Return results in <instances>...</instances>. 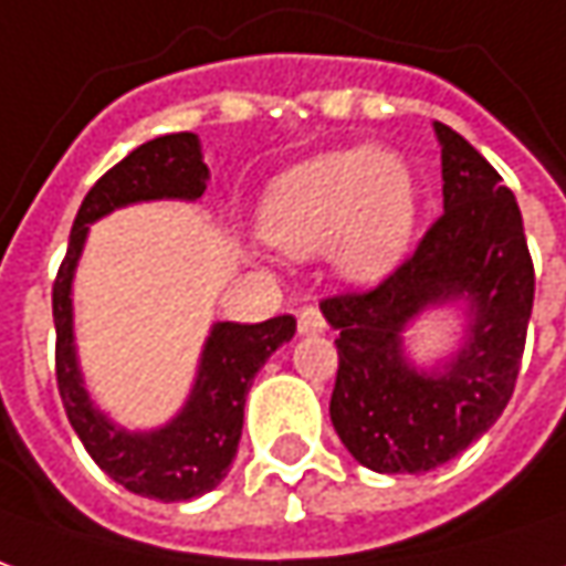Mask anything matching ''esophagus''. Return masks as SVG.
<instances>
[{
  "instance_id": "obj_1",
  "label": "esophagus",
  "mask_w": 566,
  "mask_h": 566,
  "mask_svg": "<svg viewBox=\"0 0 566 566\" xmlns=\"http://www.w3.org/2000/svg\"><path fill=\"white\" fill-rule=\"evenodd\" d=\"M328 325H325V315L318 306H300L297 313V332L300 334H318L325 332Z\"/></svg>"
}]
</instances>
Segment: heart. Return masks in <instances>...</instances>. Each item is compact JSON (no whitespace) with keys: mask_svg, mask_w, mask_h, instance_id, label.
Masks as SVG:
<instances>
[{"mask_svg":"<svg viewBox=\"0 0 566 566\" xmlns=\"http://www.w3.org/2000/svg\"><path fill=\"white\" fill-rule=\"evenodd\" d=\"M418 217L415 176L390 151L318 154L282 172L263 198L260 226L275 248L313 253L332 241L337 266L375 279L394 266Z\"/></svg>","mask_w":566,"mask_h":566,"instance_id":"heart-1","label":"heart"}]
</instances>
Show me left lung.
Here are the masks:
<instances>
[{
  "instance_id": "left-lung-1",
  "label": "left lung",
  "mask_w": 566,
  "mask_h": 566,
  "mask_svg": "<svg viewBox=\"0 0 566 566\" xmlns=\"http://www.w3.org/2000/svg\"><path fill=\"white\" fill-rule=\"evenodd\" d=\"M443 213L394 272L322 300L337 328L332 421L349 455L378 474H421L455 459L505 412L533 313L536 272L502 176L446 123ZM472 300V337L443 376H418L398 332L430 302Z\"/></svg>"
}]
</instances>
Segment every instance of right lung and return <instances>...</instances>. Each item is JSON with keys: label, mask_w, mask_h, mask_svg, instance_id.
Listing matches in <instances>:
<instances>
[{"label": "right lung", "mask_w": 566, "mask_h": 566, "mask_svg": "<svg viewBox=\"0 0 566 566\" xmlns=\"http://www.w3.org/2000/svg\"><path fill=\"white\" fill-rule=\"evenodd\" d=\"M207 188V167L198 136L170 133L151 138L126 154L120 164L90 188L71 229V244L52 284L55 315V378L64 412L92 461L114 476L129 493L160 502H186L213 490L226 476L238 452L244 428V396L253 375L284 340L294 337V315H275L256 325L219 322L207 349L201 375L186 412L170 428L157 433H123L105 415L95 412L80 384L71 332V275L92 219L114 207L151 198H201Z\"/></svg>", "instance_id": "add662e5"}]
</instances>
